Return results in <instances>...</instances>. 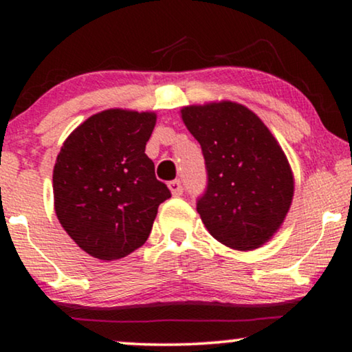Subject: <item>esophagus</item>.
<instances>
[{"mask_svg":"<svg viewBox=\"0 0 352 352\" xmlns=\"http://www.w3.org/2000/svg\"><path fill=\"white\" fill-rule=\"evenodd\" d=\"M168 187H170V190H171V194L175 195V197H179V195H182V184H181V181L179 179H175V181H170L168 182Z\"/></svg>","mask_w":352,"mask_h":352,"instance_id":"obj_1","label":"esophagus"}]
</instances>
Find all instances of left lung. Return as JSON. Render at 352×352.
I'll return each instance as SVG.
<instances>
[{
    "mask_svg": "<svg viewBox=\"0 0 352 352\" xmlns=\"http://www.w3.org/2000/svg\"><path fill=\"white\" fill-rule=\"evenodd\" d=\"M181 113L205 158L206 189L197 211L206 229L234 250L261 247L292 205L285 153L266 124L240 104L189 105Z\"/></svg>",
    "mask_w": 352,
    "mask_h": 352,
    "instance_id": "left-lung-1",
    "label": "left lung"
}]
</instances>
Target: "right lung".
I'll return each instance as SVG.
<instances>
[{"instance_id":"obj_1","label":"right lung","mask_w":352,"mask_h":352,"mask_svg":"<svg viewBox=\"0 0 352 352\" xmlns=\"http://www.w3.org/2000/svg\"><path fill=\"white\" fill-rule=\"evenodd\" d=\"M155 120L152 112L104 110L81 123L57 155V219L91 256L113 261L142 247L158 205L171 197L146 155Z\"/></svg>"}]
</instances>
